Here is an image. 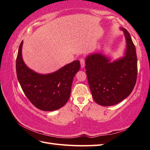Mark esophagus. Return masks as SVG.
Returning a JSON list of instances; mask_svg holds the SVG:
<instances>
[{
  "mask_svg": "<svg viewBox=\"0 0 150 150\" xmlns=\"http://www.w3.org/2000/svg\"><path fill=\"white\" fill-rule=\"evenodd\" d=\"M80 62H81V67H84L85 66V60L83 59V58H82L80 60Z\"/></svg>",
  "mask_w": 150,
  "mask_h": 150,
  "instance_id": "esophagus-1",
  "label": "esophagus"
}]
</instances>
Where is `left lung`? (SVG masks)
<instances>
[{
	"label": "left lung",
	"instance_id": "obj_1",
	"mask_svg": "<svg viewBox=\"0 0 150 150\" xmlns=\"http://www.w3.org/2000/svg\"><path fill=\"white\" fill-rule=\"evenodd\" d=\"M124 31L127 43L125 56L110 62L109 58L99 53L86 58V73L94 101L101 106H112L131 94L137 78L136 49L129 33Z\"/></svg>",
	"mask_w": 150,
	"mask_h": 150
}]
</instances>
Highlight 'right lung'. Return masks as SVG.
Returning <instances> with one entry per match:
<instances>
[{
	"label": "right lung",
	"mask_w": 150,
	"mask_h": 150,
	"mask_svg": "<svg viewBox=\"0 0 150 150\" xmlns=\"http://www.w3.org/2000/svg\"><path fill=\"white\" fill-rule=\"evenodd\" d=\"M22 46L23 41L16 58V72L26 98L38 109H59L69 98L73 79L81 67L80 62L73 61L50 74H39L25 65L22 58Z\"/></svg>",
	"instance_id": "obj_1"
}]
</instances>
